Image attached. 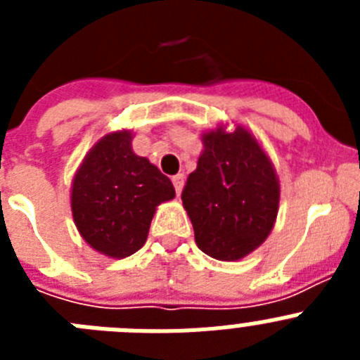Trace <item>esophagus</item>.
<instances>
[{
	"label": "esophagus",
	"mask_w": 360,
	"mask_h": 360,
	"mask_svg": "<svg viewBox=\"0 0 360 360\" xmlns=\"http://www.w3.org/2000/svg\"><path fill=\"white\" fill-rule=\"evenodd\" d=\"M171 182H173L174 186V191H176V195H180L182 193V187H184V174H174L173 178H171Z\"/></svg>",
	"instance_id": "1"
}]
</instances>
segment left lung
Here are the masks:
<instances>
[{
  "label": "left lung",
  "mask_w": 360,
  "mask_h": 360,
  "mask_svg": "<svg viewBox=\"0 0 360 360\" xmlns=\"http://www.w3.org/2000/svg\"><path fill=\"white\" fill-rule=\"evenodd\" d=\"M203 151L184 187V209L198 249L238 262L269 238L279 209V180L256 136L238 124L202 135Z\"/></svg>",
  "instance_id": "obj_1"
}]
</instances>
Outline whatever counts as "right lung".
<instances>
[{
    "mask_svg": "<svg viewBox=\"0 0 360 360\" xmlns=\"http://www.w3.org/2000/svg\"><path fill=\"white\" fill-rule=\"evenodd\" d=\"M131 131L104 135L79 165L72 182V214L82 240L108 257L142 249L162 202L174 198L165 174L131 148Z\"/></svg>",
    "mask_w": 360,
    "mask_h": 360,
    "instance_id": "right-lung-1",
    "label": "right lung"
}]
</instances>
